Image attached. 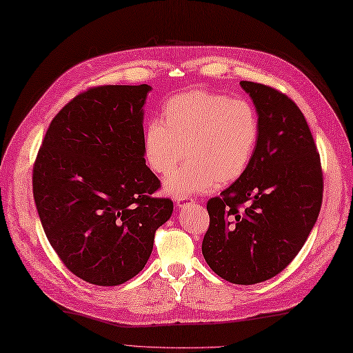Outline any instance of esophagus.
<instances>
[{
	"instance_id": "obj_1",
	"label": "esophagus",
	"mask_w": 353,
	"mask_h": 353,
	"mask_svg": "<svg viewBox=\"0 0 353 353\" xmlns=\"http://www.w3.org/2000/svg\"><path fill=\"white\" fill-rule=\"evenodd\" d=\"M190 203H194L192 197H182V199H177V201H176L177 208H185V206H188Z\"/></svg>"
}]
</instances>
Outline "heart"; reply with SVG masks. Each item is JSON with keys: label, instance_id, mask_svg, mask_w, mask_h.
<instances>
[{"label": "heart", "instance_id": "obj_1", "mask_svg": "<svg viewBox=\"0 0 353 353\" xmlns=\"http://www.w3.org/2000/svg\"><path fill=\"white\" fill-rule=\"evenodd\" d=\"M259 138L261 119L250 101L188 91L165 101L162 121L145 125L142 147L148 168L163 177L187 153L190 161L163 183L168 196L182 199L239 181L250 168Z\"/></svg>", "mask_w": 353, "mask_h": 353}]
</instances>
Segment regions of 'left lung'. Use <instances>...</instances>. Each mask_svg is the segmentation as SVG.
I'll use <instances>...</instances> for the list:
<instances>
[{
  "label": "left lung",
  "instance_id": "1",
  "mask_svg": "<svg viewBox=\"0 0 353 353\" xmlns=\"http://www.w3.org/2000/svg\"><path fill=\"white\" fill-rule=\"evenodd\" d=\"M239 85L259 115V144L245 174L208 201L201 252L223 279L253 285L279 274L301 252L320 212L323 172L297 104L270 86Z\"/></svg>",
  "mask_w": 353,
  "mask_h": 353
}]
</instances>
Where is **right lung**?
<instances>
[{"label": "right lung", "mask_w": 353, "mask_h": 353, "mask_svg": "<svg viewBox=\"0 0 353 353\" xmlns=\"http://www.w3.org/2000/svg\"><path fill=\"white\" fill-rule=\"evenodd\" d=\"M152 86L79 94L52 118L33 165V196L52 249L80 279L114 287L137 276L172 214L145 165L144 104Z\"/></svg>", "instance_id": "1"}]
</instances>
